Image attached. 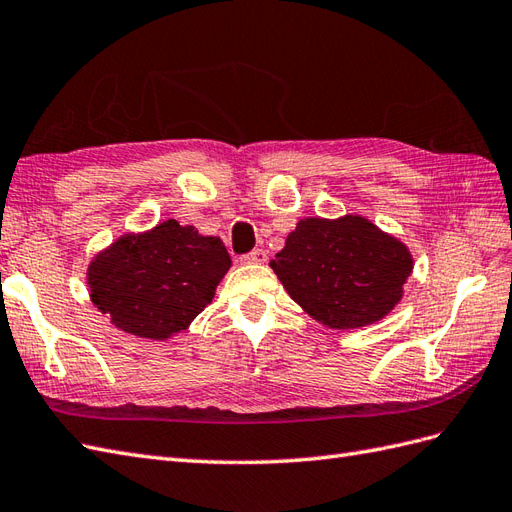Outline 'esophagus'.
Returning a JSON list of instances; mask_svg holds the SVG:
<instances>
[{
	"mask_svg": "<svg viewBox=\"0 0 512 512\" xmlns=\"http://www.w3.org/2000/svg\"><path fill=\"white\" fill-rule=\"evenodd\" d=\"M266 259H268V255H266L264 248H255V251H251V253H246V255L240 257L242 264H264Z\"/></svg>",
	"mask_w": 512,
	"mask_h": 512,
	"instance_id": "esophagus-1",
	"label": "esophagus"
}]
</instances>
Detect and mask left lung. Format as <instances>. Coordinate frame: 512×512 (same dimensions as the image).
I'll return each instance as SVG.
<instances>
[{"instance_id":"1","label":"left lung","mask_w":512,"mask_h":512,"mask_svg":"<svg viewBox=\"0 0 512 512\" xmlns=\"http://www.w3.org/2000/svg\"><path fill=\"white\" fill-rule=\"evenodd\" d=\"M270 268L313 320L331 329H361L400 303L413 257L368 218H305Z\"/></svg>"}]
</instances>
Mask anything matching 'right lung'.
Here are the masks:
<instances>
[{
  "label": "right lung",
  "mask_w": 512,
  "mask_h": 512,
  "mask_svg": "<svg viewBox=\"0 0 512 512\" xmlns=\"http://www.w3.org/2000/svg\"><path fill=\"white\" fill-rule=\"evenodd\" d=\"M231 268L214 235L166 220L147 233H127L88 266L90 298L121 331L168 339L212 303Z\"/></svg>",
  "instance_id": "add662e5"
}]
</instances>
